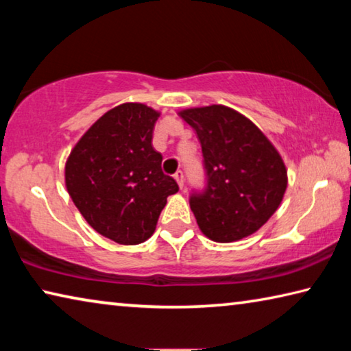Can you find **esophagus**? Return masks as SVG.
<instances>
[{
  "label": "esophagus",
  "mask_w": 351,
  "mask_h": 351,
  "mask_svg": "<svg viewBox=\"0 0 351 351\" xmlns=\"http://www.w3.org/2000/svg\"><path fill=\"white\" fill-rule=\"evenodd\" d=\"M173 176H175V180L178 182V186L182 189L184 187V173H182V171H176Z\"/></svg>",
  "instance_id": "1"
}]
</instances>
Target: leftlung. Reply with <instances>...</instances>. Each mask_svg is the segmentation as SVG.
<instances>
[{
    "label": "left lung",
    "instance_id": "obj_1",
    "mask_svg": "<svg viewBox=\"0 0 351 351\" xmlns=\"http://www.w3.org/2000/svg\"><path fill=\"white\" fill-rule=\"evenodd\" d=\"M203 152L206 184L189 203L199 229L218 243L258 230L282 203L287 169L274 145L240 112L223 105L184 110Z\"/></svg>",
    "mask_w": 351,
    "mask_h": 351
}]
</instances>
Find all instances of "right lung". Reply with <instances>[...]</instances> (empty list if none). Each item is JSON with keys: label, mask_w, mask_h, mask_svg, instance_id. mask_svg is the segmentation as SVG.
Segmentation results:
<instances>
[{"label": "right lung", "mask_w": 351, "mask_h": 351, "mask_svg": "<svg viewBox=\"0 0 351 351\" xmlns=\"http://www.w3.org/2000/svg\"><path fill=\"white\" fill-rule=\"evenodd\" d=\"M159 117L142 104H123L99 119L71 152L64 178L83 218L119 245L150 239L158 218L176 193L152 145Z\"/></svg>", "instance_id": "add662e5"}]
</instances>
